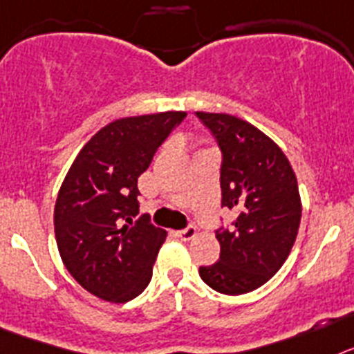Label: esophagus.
Returning a JSON list of instances; mask_svg holds the SVG:
<instances>
[{
	"label": "esophagus",
	"instance_id": "esophagus-1",
	"mask_svg": "<svg viewBox=\"0 0 354 354\" xmlns=\"http://www.w3.org/2000/svg\"><path fill=\"white\" fill-rule=\"evenodd\" d=\"M196 233H198V230H196V226H192V224H189L187 228L178 230V232H174V235H176L178 239H181V241H190V239H194Z\"/></svg>",
	"mask_w": 354,
	"mask_h": 354
}]
</instances>
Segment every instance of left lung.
Masks as SVG:
<instances>
[{"instance_id": "1", "label": "left lung", "mask_w": 354, "mask_h": 354, "mask_svg": "<svg viewBox=\"0 0 354 354\" xmlns=\"http://www.w3.org/2000/svg\"><path fill=\"white\" fill-rule=\"evenodd\" d=\"M221 151V205L236 219L215 230L219 260L199 276L221 294L262 287L279 270L296 242L301 199L287 156L248 121L228 113L196 112Z\"/></svg>"}]
</instances>
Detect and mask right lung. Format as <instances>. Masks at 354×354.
<instances>
[{"label":"right lung","instance_id":"1","mask_svg":"<svg viewBox=\"0 0 354 354\" xmlns=\"http://www.w3.org/2000/svg\"><path fill=\"white\" fill-rule=\"evenodd\" d=\"M187 118L160 112L101 128L78 153L55 205V236L64 266L85 290L112 303L149 285L167 232L139 215L137 180Z\"/></svg>","mask_w":354,"mask_h":354}]
</instances>
